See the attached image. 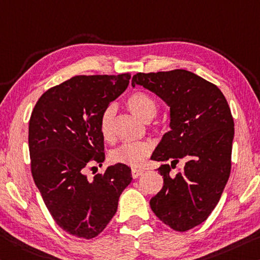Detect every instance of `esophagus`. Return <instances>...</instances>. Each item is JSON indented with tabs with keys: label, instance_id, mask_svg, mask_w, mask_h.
I'll return each mask as SVG.
<instances>
[{
	"label": "esophagus",
	"instance_id": "esophagus-1",
	"mask_svg": "<svg viewBox=\"0 0 260 260\" xmlns=\"http://www.w3.org/2000/svg\"><path fill=\"white\" fill-rule=\"evenodd\" d=\"M143 174V170H141V169H132V177L133 178H138V177H140Z\"/></svg>",
	"mask_w": 260,
	"mask_h": 260
}]
</instances>
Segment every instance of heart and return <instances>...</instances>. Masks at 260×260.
<instances>
[{
	"mask_svg": "<svg viewBox=\"0 0 260 260\" xmlns=\"http://www.w3.org/2000/svg\"><path fill=\"white\" fill-rule=\"evenodd\" d=\"M127 106L137 117L145 122H149L157 113V104L150 94L146 92H134L127 100ZM113 117L114 108H106L100 118V132L105 141L113 139ZM151 152V145L148 141L126 142L111 151L110 158L113 163H121L126 166L141 167Z\"/></svg>",
	"mask_w": 260,
	"mask_h": 260,
	"instance_id": "heart-1",
	"label": "heart"
}]
</instances>
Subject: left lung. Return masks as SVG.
Masks as SVG:
<instances>
[{
  "label": "left lung",
  "instance_id": "1",
  "mask_svg": "<svg viewBox=\"0 0 260 260\" xmlns=\"http://www.w3.org/2000/svg\"><path fill=\"white\" fill-rule=\"evenodd\" d=\"M157 94L170 108V131L151 159L163 164V187L150 199L158 219L176 232L203 223L219 203L232 169L234 120L228 102L215 84L184 69L143 74L132 78ZM180 159L182 171L172 169Z\"/></svg>",
  "mask_w": 260,
  "mask_h": 260
}]
</instances>
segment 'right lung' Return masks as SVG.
<instances>
[{"label":"right lung","instance_id":"obj_1","mask_svg":"<svg viewBox=\"0 0 260 260\" xmlns=\"http://www.w3.org/2000/svg\"><path fill=\"white\" fill-rule=\"evenodd\" d=\"M121 75L74 76L48 89L28 123L31 172L53 219L64 232L85 240L109 224L131 168L117 163L88 179L86 169L105 159L100 118L129 84Z\"/></svg>","mask_w":260,"mask_h":260}]
</instances>
